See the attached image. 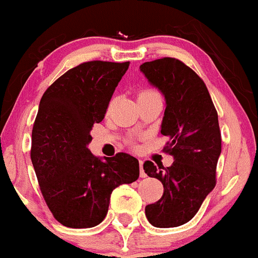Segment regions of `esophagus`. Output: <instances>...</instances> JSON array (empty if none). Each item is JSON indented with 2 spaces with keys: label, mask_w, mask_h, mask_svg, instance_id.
<instances>
[{
  "label": "esophagus",
  "mask_w": 258,
  "mask_h": 258,
  "mask_svg": "<svg viewBox=\"0 0 258 258\" xmlns=\"http://www.w3.org/2000/svg\"><path fill=\"white\" fill-rule=\"evenodd\" d=\"M139 164H140V176H141V177H145L146 173H145V171H144V168H143L144 162L143 161H139Z\"/></svg>",
  "instance_id": "obj_1"
}]
</instances>
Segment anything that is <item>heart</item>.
Returning a JSON list of instances; mask_svg holds the SVG:
<instances>
[{
    "mask_svg": "<svg viewBox=\"0 0 258 258\" xmlns=\"http://www.w3.org/2000/svg\"><path fill=\"white\" fill-rule=\"evenodd\" d=\"M154 95H159L157 91H154V90H144V91L140 92V95H139V97L140 96H154Z\"/></svg>",
    "mask_w": 258,
    "mask_h": 258,
    "instance_id": "heart-1",
    "label": "heart"
}]
</instances>
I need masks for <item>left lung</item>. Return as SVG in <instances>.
<instances>
[{"label": "left lung", "mask_w": 258, "mask_h": 258, "mask_svg": "<svg viewBox=\"0 0 258 258\" xmlns=\"http://www.w3.org/2000/svg\"><path fill=\"white\" fill-rule=\"evenodd\" d=\"M140 72L164 96L166 110L161 134L169 140V167L144 163V171L163 184V196L145 207L155 227H176L196 216L216 185V166L221 154L219 117L203 81L173 57L146 61Z\"/></svg>", "instance_id": "left-lung-1"}]
</instances>
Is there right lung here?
Wrapping results in <instances>:
<instances>
[{"instance_id": "1", "label": "right lung", "mask_w": 258, "mask_h": 258, "mask_svg": "<svg viewBox=\"0 0 258 258\" xmlns=\"http://www.w3.org/2000/svg\"><path fill=\"white\" fill-rule=\"evenodd\" d=\"M130 62L89 61L46 90L32 131L31 158L42 196L55 219L74 229L105 219L110 194L140 175L127 153L96 157L89 149L94 123L104 119Z\"/></svg>"}]
</instances>
